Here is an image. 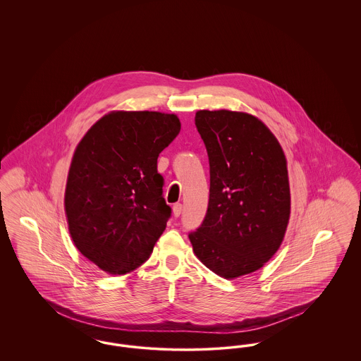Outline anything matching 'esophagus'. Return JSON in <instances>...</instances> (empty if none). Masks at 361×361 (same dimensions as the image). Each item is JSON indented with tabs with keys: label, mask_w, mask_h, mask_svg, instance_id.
<instances>
[{
	"label": "esophagus",
	"mask_w": 361,
	"mask_h": 361,
	"mask_svg": "<svg viewBox=\"0 0 361 361\" xmlns=\"http://www.w3.org/2000/svg\"><path fill=\"white\" fill-rule=\"evenodd\" d=\"M181 212H183V204H181V203H176V204L173 206V215H174L176 218H178V216L181 215Z\"/></svg>",
	"instance_id": "obj_1"
}]
</instances>
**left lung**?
Masks as SVG:
<instances>
[{
	"instance_id": "8db88e82",
	"label": "left lung",
	"mask_w": 361,
	"mask_h": 361,
	"mask_svg": "<svg viewBox=\"0 0 361 361\" xmlns=\"http://www.w3.org/2000/svg\"><path fill=\"white\" fill-rule=\"evenodd\" d=\"M209 159L206 218L189 234L209 271L233 280L275 256L291 215L287 158L256 116L228 109L196 112Z\"/></svg>"
}]
</instances>
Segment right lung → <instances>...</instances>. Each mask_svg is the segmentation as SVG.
Returning <instances> with one entry per match:
<instances>
[{"mask_svg": "<svg viewBox=\"0 0 361 361\" xmlns=\"http://www.w3.org/2000/svg\"><path fill=\"white\" fill-rule=\"evenodd\" d=\"M180 128L174 114L111 111L77 145L65 189L70 237L104 272L134 271L164 233L172 209L157 158Z\"/></svg>", "mask_w": 361, "mask_h": 361, "instance_id": "right-lung-1", "label": "right lung"}]
</instances>
